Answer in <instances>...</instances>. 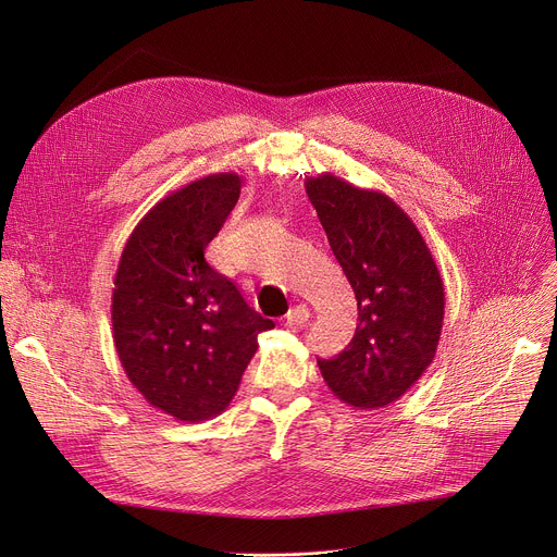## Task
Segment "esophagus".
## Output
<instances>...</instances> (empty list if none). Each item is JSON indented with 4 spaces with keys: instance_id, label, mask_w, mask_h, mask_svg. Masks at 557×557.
<instances>
[{
    "instance_id": "obj_1",
    "label": "esophagus",
    "mask_w": 557,
    "mask_h": 557,
    "mask_svg": "<svg viewBox=\"0 0 557 557\" xmlns=\"http://www.w3.org/2000/svg\"><path fill=\"white\" fill-rule=\"evenodd\" d=\"M308 317H310L308 306L297 304V306H293V308L288 310V314H286V324H288V326H301V324H306V322H308Z\"/></svg>"
}]
</instances>
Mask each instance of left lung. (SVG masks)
<instances>
[{
	"instance_id": "left-lung-1",
	"label": "left lung",
	"mask_w": 557,
	"mask_h": 557,
	"mask_svg": "<svg viewBox=\"0 0 557 557\" xmlns=\"http://www.w3.org/2000/svg\"><path fill=\"white\" fill-rule=\"evenodd\" d=\"M304 185L359 308L352 342L317 366L344 404L383 408L434 361L445 314L438 267L412 218L389 196L331 172Z\"/></svg>"
}]
</instances>
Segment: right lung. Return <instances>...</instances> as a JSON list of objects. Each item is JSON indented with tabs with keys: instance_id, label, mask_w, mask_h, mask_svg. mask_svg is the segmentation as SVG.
<instances>
[{
	"instance_id": "1",
	"label": "right lung",
	"mask_w": 557,
	"mask_h": 557,
	"mask_svg": "<svg viewBox=\"0 0 557 557\" xmlns=\"http://www.w3.org/2000/svg\"><path fill=\"white\" fill-rule=\"evenodd\" d=\"M233 172L198 178L158 200L134 226L112 288V337L145 401L183 423L224 412L275 324L205 260L240 198Z\"/></svg>"
}]
</instances>
